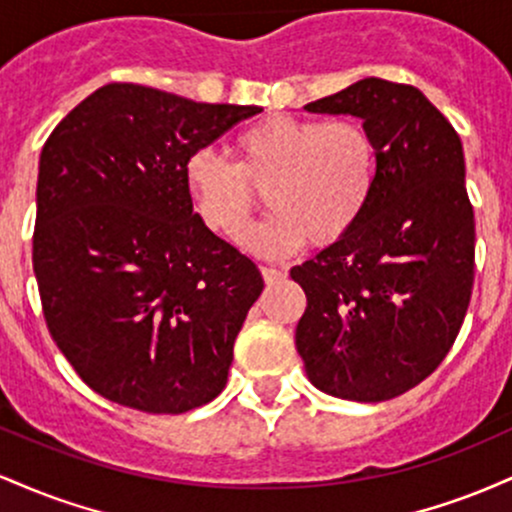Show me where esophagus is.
Here are the masks:
<instances>
[{"label": "esophagus", "instance_id": "obj_1", "mask_svg": "<svg viewBox=\"0 0 512 512\" xmlns=\"http://www.w3.org/2000/svg\"><path fill=\"white\" fill-rule=\"evenodd\" d=\"M260 272H262V276H264V284H269V286L279 284V281L286 279V269L274 267V264H262Z\"/></svg>", "mask_w": 512, "mask_h": 512}]
</instances>
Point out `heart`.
I'll return each mask as SVG.
<instances>
[{"mask_svg": "<svg viewBox=\"0 0 512 512\" xmlns=\"http://www.w3.org/2000/svg\"><path fill=\"white\" fill-rule=\"evenodd\" d=\"M236 163L211 149L187 156L182 178L209 231L238 238L267 197L269 219L245 236L262 255H291L305 240L330 248L366 214L378 185V146L361 122L267 115L238 134Z\"/></svg>", "mask_w": 512, "mask_h": 512, "instance_id": "obj_1", "label": "heart"}]
</instances>
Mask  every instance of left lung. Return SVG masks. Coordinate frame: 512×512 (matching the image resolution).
Here are the masks:
<instances>
[{
  "label": "left lung",
  "mask_w": 512,
  "mask_h": 512,
  "mask_svg": "<svg viewBox=\"0 0 512 512\" xmlns=\"http://www.w3.org/2000/svg\"><path fill=\"white\" fill-rule=\"evenodd\" d=\"M305 110L361 117L378 146V185L349 236L291 269L308 298L296 349L317 390L385 402L440 366L472 298L460 134L419 88L375 76Z\"/></svg>",
  "instance_id": "obj_1"
}]
</instances>
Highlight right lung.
<instances>
[{"label": "right lung", "mask_w": 512, "mask_h": 512, "mask_svg": "<svg viewBox=\"0 0 512 512\" xmlns=\"http://www.w3.org/2000/svg\"><path fill=\"white\" fill-rule=\"evenodd\" d=\"M257 113L108 84L45 142L33 231L40 303L62 354L110 402L185 414L226 387L264 281L195 214L182 168Z\"/></svg>", "instance_id": "1"}]
</instances>
